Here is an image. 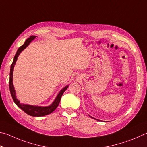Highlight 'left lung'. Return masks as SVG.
<instances>
[{"label": "left lung", "mask_w": 147, "mask_h": 147, "mask_svg": "<svg viewBox=\"0 0 147 147\" xmlns=\"http://www.w3.org/2000/svg\"><path fill=\"white\" fill-rule=\"evenodd\" d=\"M90 117H91V116H90ZM92 117V118H93V117Z\"/></svg>", "instance_id": "obj_1"}]
</instances>
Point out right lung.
<instances>
[{
    "label": "right lung",
    "instance_id": "add662e5",
    "mask_svg": "<svg viewBox=\"0 0 147 147\" xmlns=\"http://www.w3.org/2000/svg\"><path fill=\"white\" fill-rule=\"evenodd\" d=\"M35 38V36H30V38H28V39L25 41L24 45H22L19 48V49H18L17 53L14 57L13 61V63L11 64V68H10V78H9V86L10 93H11V97L13 99L15 103L16 104L20 109H22L25 113H26L27 114L31 115V116L39 117V116H43V115L50 114L57 109V107H58L59 102H60L61 98L62 96H63L64 92L66 91V90L68 88V86H65L64 88H63V90H61V92H59V94H58V96H57L55 101H54L53 103L49 107H42L32 106V105H22V104H20L19 100L16 98L15 89H14L13 85V82H12L13 81V72L14 66L17 60L18 56L19 55L20 52H21L24 48H26L28 46V45H29V44L32 42Z\"/></svg>",
    "mask_w": 147,
    "mask_h": 147
}]
</instances>
